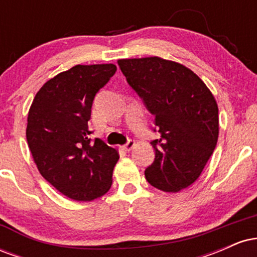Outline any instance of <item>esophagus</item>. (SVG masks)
<instances>
[{
	"mask_svg": "<svg viewBox=\"0 0 257 257\" xmlns=\"http://www.w3.org/2000/svg\"><path fill=\"white\" fill-rule=\"evenodd\" d=\"M134 145H135V141L134 140H128L124 144V145L122 146V149L125 150V151H131L133 147H134Z\"/></svg>",
	"mask_w": 257,
	"mask_h": 257,
	"instance_id": "1",
	"label": "esophagus"
}]
</instances>
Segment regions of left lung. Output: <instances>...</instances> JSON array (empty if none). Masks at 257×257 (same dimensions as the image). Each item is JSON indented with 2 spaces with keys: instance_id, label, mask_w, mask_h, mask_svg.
<instances>
[{
  "instance_id": "1",
  "label": "left lung",
  "mask_w": 257,
  "mask_h": 257,
  "mask_svg": "<svg viewBox=\"0 0 257 257\" xmlns=\"http://www.w3.org/2000/svg\"><path fill=\"white\" fill-rule=\"evenodd\" d=\"M126 82L155 116V161L145 178L164 192L193 184L213 155L219 108L204 82L184 65L151 57L118 60Z\"/></svg>"
}]
</instances>
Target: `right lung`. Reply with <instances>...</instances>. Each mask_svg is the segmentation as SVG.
<instances>
[{"label": "right lung", "instance_id": "1", "mask_svg": "<svg viewBox=\"0 0 257 257\" xmlns=\"http://www.w3.org/2000/svg\"><path fill=\"white\" fill-rule=\"evenodd\" d=\"M117 71L116 65H76L49 79L29 111L26 139L41 175L75 200H93L110 190L118 152L90 139L91 105Z\"/></svg>", "mask_w": 257, "mask_h": 257}]
</instances>
